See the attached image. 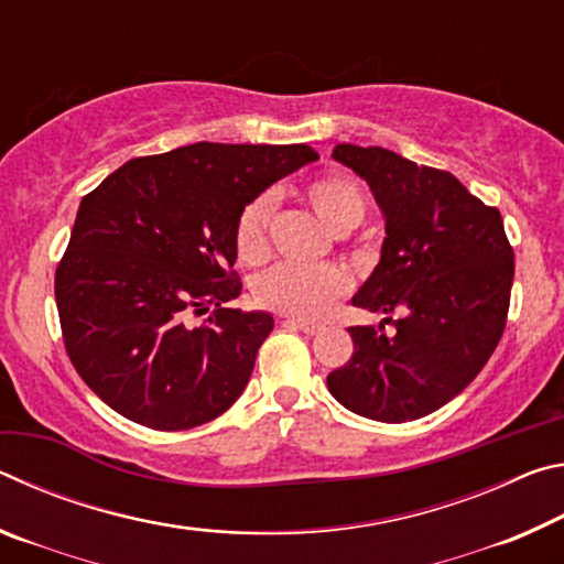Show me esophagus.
<instances>
[{
  "label": "esophagus",
  "mask_w": 564,
  "mask_h": 564,
  "mask_svg": "<svg viewBox=\"0 0 564 564\" xmlns=\"http://www.w3.org/2000/svg\"><path fill=\"white\" fill-rule=\"evenodd\" d=\"M283 323H285V326H291V328H299L303 333H308V336H316V333L323 328L318 321H308V318H285Z\"/></svg>",
  "instance_id": "obj_1"
}]
</instances>
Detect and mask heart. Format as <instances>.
Listing matches in <instances>:
<instances>
[{
  "instance_id": "1",
  "label": "heart",
  "mask_w": 564,
  "mask_h": 564,
  "mask_svg": "<svg viewBox=\"0 0 564 564\" xmlns=\"http://www.w3.org/2000/svg\"><path fill=\"white\" fill-rule=\"evenodd\" d=\"M305 202L330 234L343 236L356 228L366 216V194L348 176H321L305 186ZM275 198L256 196L243 206L236 221V248L246 263H259L269 248V226ZM350 279L338 265H301L279 263L253 281L256 301L265 308L291 313V316H318L348 291Z\"/></svg>"
}]
</instances>
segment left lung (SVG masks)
<instances>
[{
	"mask_svg": "<svg viewBox=\"0 0 564 564\" xmlns=\"http://www.w3.org/2000/svg\"><path fill=\"white\" fill-rule=\"evenodd\" d=\"M333 159L366 181L383 214L380 261L350 303L386 318L348 328L352 356L328 390L380 423L431 415L473 383L505 330L514 256L502 216L453 174L395 151L338 144Z\"/></svg>",
	"mask_w": 564,
	"mask_h": 564,
	"instance_id": "left-lung-1",
	"label": "left lung"
}]
</instances>
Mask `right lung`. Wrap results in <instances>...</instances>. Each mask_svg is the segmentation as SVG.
I'll use <instances>...</instances> for the list:
<instances>
[{
  "instance_id": "right-lung-1",
  "label": "right lung",
  "mask_w": 564,
  "mask_h": 564,
  "mask_svg": "<svg viewBox=\"0 0 564 564\" xmlns=\"http://www.w3.org/2000/svg\"><path fill=\"white\" fill-rule=\"evenodd\" d=\"M316 159L305 144L198 141L131 159L82 198L54 293L76 373L111 410L188 431L236 403L273 330L271 313L224 308L241 293L238 214ZM191 310L213 313L191 327Z\"/></svg>"
}]
</instances>
